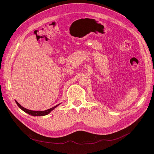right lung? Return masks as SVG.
<instances>
[{"label": "right lung", "mask_w": 154, "mask_h": 154, "mask_svg": "<svg viewBox=\"0 0 154 154\" xmlns=\"http://www.w3.org/2000/svg\"><path fill=\"white\" fill-rule=\"evenodd\" d=\"M16 104L17 105V106L22 109V110H23L24 112L28 113L29 115H32V116H45V115H48L49 113H50L54 109H55L57 106H58L60 103L57 105L56 106L52 107V108H51L50 109H46V110H45V111H33V110H30V109H28L24 107H23V106H21L16 100Z\"/></svg>", "instance_id": "right-lung-1"}]
</instances>
